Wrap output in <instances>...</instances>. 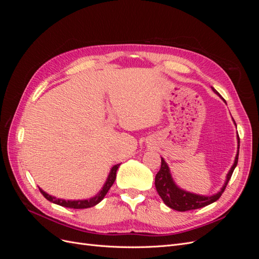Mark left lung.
Instances as JSON below:
<instances>
[{"instance_id":"left-lung-1","label":"left lung","mask_w":259,"mask_h":259,"mask_svg":"<svg viewBox=\"0 0 259 259\" xmlns=\"http://www.w3.org/2000/svg\"><path fill=\"white\" fill-rule=\"evenodd\" d=\"M213 91L215 93H217L216 90L213 89ZM238 144H239L238 145V149H239L240 148L239 136H238ZM238 159H239V150H238V153L236 156V160H234L233 165H232L231 169L229 170L228 175H227L226 183L223 186L222 190L218 193L211 195V197H204V195H198V194L190 193V192H187V191L179 189V188L173 182V179H171L166 162L164 161L163 158H161V168L158 171V174L155 175V182H154L156 191H158L161 199L168 207L176 209L178 211H186V210H191V209L204 207V206L210 204V203L217 201L219 198L222 197L223 192L225 191L226 187H227V185H228V182L232 176L233 170L237 166Z\"/></svg>"}]
</instances>
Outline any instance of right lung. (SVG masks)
I'll list each match as a JSON object with an SVG mask.
<instances>
[{
  "label": "right lung",
  "instance_id": "obj_1",
  "mask_svg": "<svg viewBox=\"0 0 259 259\" xmlns=\"http://www.w3.org/2000/svg\"><path fill=\"white\" fill-rule=\"evenodd\" d=\"M119 166H120V164H116V165H114L111 168V171H110V174H109V176H108L107 182H106V184L103 187V190H101L96 195V197H94V198L89 199V200L66 201V200H60V199H57V198H55V197H52V195L44 192L42 189H40V191L44 195V198L46 200H49V201L55 203V204H58V205L65 206V207H69V208H89V207H92V206H95L96 204H98V203L101 200L105 198V195L107 194L109 189H110L111 186L113 185L114 180H115V177H116V170H117V168H119Z\"/></svg>",
  "mask_w": 259,
  "mask_h": 259
}]
</instances>
